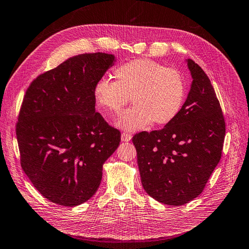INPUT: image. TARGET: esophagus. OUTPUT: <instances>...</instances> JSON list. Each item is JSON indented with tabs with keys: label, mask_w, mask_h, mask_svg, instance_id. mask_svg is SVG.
Returning <instances> with one entry per match:
<instances>
[{
	"label": "esophagus",
	"mask_w": 249,
	"mask_h": 249,
	"mask_svg": "<svg viewBox=\"0 0 249 249\" xmlns=\"http://www.w3.org/2000/svg\"><path fill=\"white\" fill-rule=\"evenodd\" d=\"M132 136L129 133H126V132H123L122 134H121V140H122L123 142H129L131 140Z\"/></svg>",
	"instance_id": "34e87169"
}]
</instances>
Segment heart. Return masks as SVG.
<instances>
[{
    "label": "heart",
    "mask_w": 249,
    "mask_h": 249,
    "mask_svg": "<svg viewBox=\"0 0 249 249\" xmlns=\"http://www.w3.org/2000/svg\"><path fill=\"white\" fill-rule=\"evenodd\" d=\"M115 81L98 80L93 89L95 102L103 113L117 115L129 101L133 106L122 113L117 125L126 131L145 129L152 122L164 125L178 115L186 97V84L178 71L139 58L117 67Z\"/></svg>",
    "instance_id": "1"
}]
</instances>
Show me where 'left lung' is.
I'll list each match as a JSON object with an SVG mask.
<instances>
[{"label": "left lung", "mask_w": 249, "mask_h": 249, "mask_svg": "<svg viewBox=\"0 0 249 249\" xmlns=\"http://www.w3.org/2000/svg\"><path fill=\"white\" fill-rule=\"evenodd\" d=\"M191 89L178 115L160 130L132 138L143 188L153 199L182 205L199 196L221 159L225 122L203 70L186 59Z\"/></svg>", "instance_id": "1"}]
</instances>
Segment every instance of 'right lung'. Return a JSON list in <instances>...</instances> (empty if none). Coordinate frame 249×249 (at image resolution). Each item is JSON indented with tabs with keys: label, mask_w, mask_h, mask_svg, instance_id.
I'll use <instances>...</instances> for the list:
<instances>
[{
	"label": "right lung",
	"mask_w": 249,
	"mask_h": 249,
	"mask_svg": "<svg viewBox=\"0 0 249 249\" xmlns=\"http://www.w3.org/2000/svg\"><path fill=\"white\" fill-rule=\"evenodd\" d=\"M115 55L80 54L39 75L28 88L17 124L20 165L39 193L76 207L94 196L121 132L95 109L93 89Z\"/></svg>",
	"instance_id": "right-lung-1"
}]
</instances>
